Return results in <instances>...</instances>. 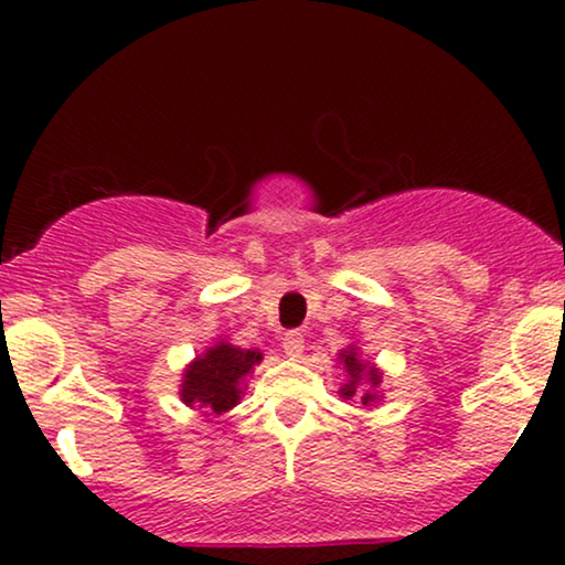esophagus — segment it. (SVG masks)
I'll list each match as a JSON object with an SVG mask.
<instances>
[{
	"label": "esophagus",
	"mask_w": 565,
	"mask_h": 565,
	"mask_svg": "<svg viewBox=\"0 0 565 565\" xmlns=\"http://www.w3.org/2000/svg\"><path fill=\"white\" fill-rule=\"evenodd\" d=\"M284 342V353L289 355V359H300L302 350H305V337L302 332H297V329H291V332H287L281 337Z\"/></svg>",
	"instance_id": "obj_1"
}]
</instances>
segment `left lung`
I'll return each mask as SVG.
<instances>
[{"mask_svg": "<svg viewBox=\"0 0 565 565\" xmlns=\"http://www.w3.org/2000/svg\"><path fill=\"white\" fill-rule=\"evenodd\" d=\"M342 364H345V372L350 374V380H348V385L342 387V395H348V398H353L355 395V385H359V380L364 377V372H366V366L361 364L359 359H355V353H350V350H342ZM369 382H372V387H377L380 385V374L374 372V369H369ZM374 401V395L372 393H364L361 395V404H372Z\"/></svg>", "mask_w": 565, "mask_h": 565, "instance_id": "obj_1", "label": "left lung"}]
</instances>
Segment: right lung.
<instances>
[{"mask_svg": "<svg viewBox=\"0 0 565 565\" xmlns=\"http://www.w3.org/2000/svg\"><path fill=\"white\" fill-rule=\"evenodd\" d=\"M263 359L257 350H242L233 345H215L185 369L183 401L188 406L201 404L210 412L223 414L238 404V382L249 369Z\"/></svg>", "mask_w": 565, "mask_h": 565, "instance_id": "right-lung-1", "label": "right lung"}]
</instances>
